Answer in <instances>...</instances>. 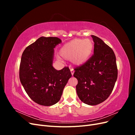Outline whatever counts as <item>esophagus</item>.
<instances>
[{"label": "esophagus", "instance_id": "obj_1", "mask_svg": "<svg viewBox=\"0 0 135 135\" xmlns=\"http://www.w3.org/2000/svg\"><path fill=\"white\" fill-rule=\"evenodd\" d=\"M70 71H71V75H72V76H73V74H74V69H70Z\"/></svg>", "mask_w": 135, "mask_h": 135}]
</instances>
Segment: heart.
Masks as SVG:
<instances>
[{
  "label": "heart",
  "mask_w": 135,
  "mask_h": 135,
  "mask_svg": "<svg viewBox=\"0 0 135 135\" xmlns=\"http://www.w3.org/2000/svg\"><path fill=\"white\" fill-rule=\"evenodd\" d=\"M93 47V42L91 39H74L62 46L60 54L64 59L71 60L76 66H81L90 57Z\"/></svg>",
  "instance_id": "b5f03b06"
}]
</instances>
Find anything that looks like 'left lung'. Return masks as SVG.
I'll list each match as a JSON object with an SVG mask.
<instances>
[{"label":"left lung","mask_w":135,"mask_h":135,"mask_svg":"<svg viewBox=\"0 0 135 135\" xmlns=\"http://www.w3.org/2000/svg\"><path fill=\"white\" fill-rule=\"evenodd\" d=\"M94 54L84 64L75 69L74 76L79 99L85 104L96 105L107 100L117 81L116 57L112 49L103 40L91 35Z\"/></svg>","instance_id":"left-lung-1"}]
</instances>
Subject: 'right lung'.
<instances>
[{"instance_id": "right-lung-1", "label": "right lung", "mask_w": 135, "mask_h": 135, "mask_svg": "<svg viewBox=\"0 0 135 135\" xmlns=\"http://www.w3.org/2000/svg\"><path fill=\"white\" fill-rule=\"evenodd\" d=\"M61 42L57 37L42 36L22 53L20 81L30 99L40 105L49 107L58 103L71 77L68 67L57 70L52 66L54 48Z\"/></svg>"}]
</instances>
